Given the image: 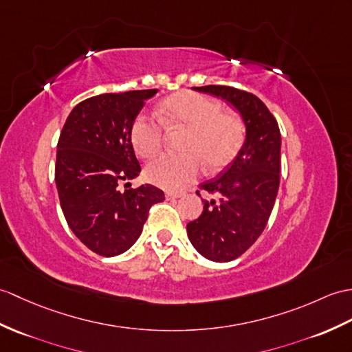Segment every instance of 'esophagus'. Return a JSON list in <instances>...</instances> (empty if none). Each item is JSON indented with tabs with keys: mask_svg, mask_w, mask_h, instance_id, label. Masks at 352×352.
Masks as SVG:
<instances>
[{
	"mask_svg": "<svg viewBox=\"0 0 352 352\" xmlns=\"http://www.w3.org/2000/svg\"><path fill=\"white\" fill-rule=\"evenodd\" d=\"M166 199L168 201H174V199H178L179 196H182V193H175V192H166Z\"/></svg>",
	"mask_w": 352,
	"mask_h": 352,
	"instance_id": "esophagus-1",
	"label": "esophagus"
}]
</instances>
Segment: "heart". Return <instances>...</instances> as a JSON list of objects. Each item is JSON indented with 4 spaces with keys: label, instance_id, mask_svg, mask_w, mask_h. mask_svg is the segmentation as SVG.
Segmentation results:
<instances>
[{
    "label": "heart",
    "instance_id": "obj_1",
    "mask_svg": "<svg viewBox=\"0 0 352 352\" xmlns=\"http://www.w3.org/2000/svg\"><path fill=\"white\" fill-rule=\"evenodd\" d=\"M168 129H187L183 142L186 154H162L145 168L150 183L163 189H183L198 177L206 165L220 169L239 151L243 142V124L232 112L206 96L184 91L160 104L156 116L138 117L132 127V142L142 157H153L165 142Z\"/></svg>",
    "mask_w": 352,
    "mask_h": 352
}]
</instances>
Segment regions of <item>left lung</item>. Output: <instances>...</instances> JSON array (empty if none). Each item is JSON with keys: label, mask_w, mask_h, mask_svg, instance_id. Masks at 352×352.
<instances>
[{"label": "left lung", "mask_w": 352, "mask_h": 352, "mask_svg": "<svg viewBox=\"0 0 352 352\" xmlns=\"http://www.w3.org/2000/svg\"><path fill=\"white\" fill-rule=\"evenodd\" d=\"M195 89L231 103L246 126V139L235 159L199 186L214 198L202 199V214L187 223L189 240L204 258L228 263L258 240L272 214L280 183V130L255 94L226 85Z\"/></svg>", "instance_id": "obj_1"}]
</instances>
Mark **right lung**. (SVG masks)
<instances>
[{
  "mask_svg": "<svg viewBox=\"0 0 352 352\" xmlns=\"http://www.w3.org/2000/svg\"><path fill=\"white\" fill-rule=\"evenodd\" d=\"M156 93L138 89L89 97L64 122L56 145V190L70 230L97 255L117 256L132 248L151 206L165 199L151 184L118 190L141 173L132 127L145 100Z\"/></svg>",
  "mask_w": 352,
  "mask_h": 352,
  "instance_id": "obj_1",
  "label": "right lung"
}]
</instances>
